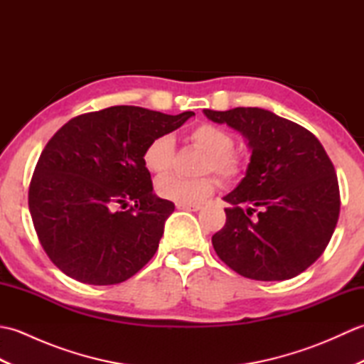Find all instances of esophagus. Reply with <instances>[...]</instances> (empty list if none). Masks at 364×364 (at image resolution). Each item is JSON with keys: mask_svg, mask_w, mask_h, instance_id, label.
Wrapping results in <instances>:
<instances>
[{"mask_svg": "<svg viewBox=\"0 0 364 364\" xmlns=\"http://www.w3.org/2000/svg\"><path fill=\"white\" fill-rule=\"evenodd\" d=\"M176 208L183 211H200L202 210V206L200 205H184V203H176Z\"/></svg>", "mask_w": 364, "mask_h": 364, "instance_id": "34e87169", "label": "esophagus"}]
</instances>
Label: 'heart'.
I'll return each instance as SVG.
<instances>
[{
  "label": "heart",
  "instance_id": "obj_1",
  "mask_svg": "<svg viewBox=\"0 0 364 364\" xmlns=\"http://www.w3.org/2000/svg\"><path fill=\"white\" fill-rule=\"evenodd\" d=\"M191 141L200 150L208 154L203 172H213L223 181H231L239 176L242 170V159L233 153L235 141L228 131L222 129L211 123H203L191 131ZM173 137L170 134H161L146 144L142 153V162L145 168L151 173H164L172 167L173 162ZM156 194L168 202L198 205L205 202L215 189V181L211 176L183 178L178 175L161 176L154 184Z\"/></svg>",
  "mask_w": 364,
  "mask_h": 364
}]
</instances>
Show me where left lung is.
Instances as JSON below:
<instances>
[{
    "label": "left lung",
    "mask_w": 364,
    "mask_h": 364,
    "mask_svg": "<svg viewBox=\"0 0 364 364\" xmlns=\"http://www.w3.org/2000/svg\"><path fill=\"white\" fill-rule=\"evenodd\" d=\"M203 114L241 133L252 151L245 176L223 197L230 208L213 236L218 257L252 280L301 274L326 250L339 218L328 154L310 131L261 107Z\"/></svg>",
    "instance_id": "obj_1"
}]
</instances>
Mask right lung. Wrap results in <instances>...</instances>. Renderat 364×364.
Segmentation results:
<instances>
[{
    "label": "right lung",
    "instance_id": "add662e5",
    "mask_svg": "<svg viewBox=\"0 0 364 364\" xmlns=\"http://www.w3.org/2000/svg\"><path fill=\"white\" fill-rule=\"evenodd\" d=\"M192 115L112 106L78 115L50 139L31 180L29 211L54 266L105 286L128 280L153 258L175 205L153 192L142 153ZM129 201L135 206L125 212Z\"/></svg>",
    "mask_w": 364,
    "mask_h": 364
}]
</instances>
